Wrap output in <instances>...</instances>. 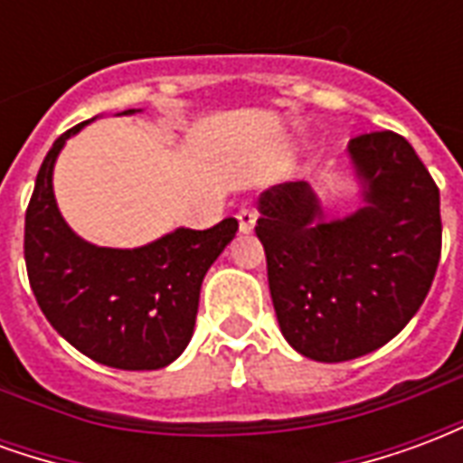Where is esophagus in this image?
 Wrapping results in <instances>:
<instances>
[{"mask_svg": "<svg viewBox=\"0 0 463 463\" xmlns=\"http://www.w3.org/2000/svg\"><path fill=\"white\" fill-rule=\"evenodd\" d=\"M255 222H258V213L252 211V208H242L238 213V225H241V232H250L255 228Z\"/></svg>", "mask_w": 463, "mask_h": 463, "instance_id": "esophagus-1", "label": "esophagus"}]
</instances>
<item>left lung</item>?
<instances>
[{
	"label": "left lung",
	"mask_w": 463,
	"mask_h": 463,
	"mask_svg": "<svg viewBox=\"0 0 463 463\" xmlns=\"http://www.w3.org/2000/svg\"><path fill=\"white\" fill-rule=\"evenodd\" d=\"M362 208L327 221L310 183L272 185L258 225L280 332L315 362L374 352L407 327L441 255L439 188L399 133L347 146Z\"/></svg>",
	"instance_id": "obj_1"
}]
</instances>
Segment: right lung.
<instances>
[{
  "label": "right lung",
  "mask_w": 463,
  "mask_h": 463,
  "mask_svg": "<svg viewBox=\"0 0 463 463\" xmlns=\"http://www.w3.org/2000/svg\"><path fill=\"white\" fill-rule=\"evenodd\" d=\"M136 114V109L123 116ZM59 136L26 208L24 260L39 307L81 354L116 369H161L188 347L205 272L235 238L238 221L208 231L175 228L141 248H101L79 238L54 198Z\"/></svg>",
  "instance_id": "right-lung-1"
}]
</instances>
